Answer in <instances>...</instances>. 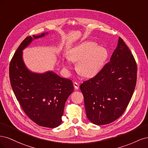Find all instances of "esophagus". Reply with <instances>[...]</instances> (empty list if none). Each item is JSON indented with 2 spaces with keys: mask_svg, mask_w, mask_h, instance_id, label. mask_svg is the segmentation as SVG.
I'll return each mask as SVG.
<instances>
[{
  "mask_svg": "<svg viewBox=\"0 0 148 148\" xmlns=\"http://www.w3.org/2000/svg\"><path fill=\"white\" fill-rule=\"evenodd\" d=\"M73 86H74V87H75V89H77V90L79 88V84H78V83H77V82H74V83H73Z\"/></svg>",
  "mask_w": 148,
  "mask_h": 148,
  "instance_id": "esophagus-1",
  "label": "esophagus"
}]
</instances>
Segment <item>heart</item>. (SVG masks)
<instances>
[{"instance_id": "1", "label": "heart", "mask_w": 148, "mask_h": 148, "mask_svg": "<svg viewBox=\"0 0 148 148\" xmlns=\"http://www.w3.org/2000/svg\"><path fill=\"white\" fill-rule=\"evenodd\" d=\"M108 52L95 41H88L74 47L68 52V59L76 62V70L83 77L92 78L101 70L107 59ZM65 67L68 68L67 64Z\"/></svg>"}]
</instances>
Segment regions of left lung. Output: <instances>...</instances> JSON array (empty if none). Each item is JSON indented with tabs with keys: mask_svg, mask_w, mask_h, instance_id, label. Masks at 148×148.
Here are the masks:
<instances>
[{
	"mask_svg": "<svg viewBox=\"0 0 148 148\" xmlns=\"http://www.w3.org/2000/svg\"><path fill=\"white\" fill-rule=\"evenodd\" d=\"M136 75L135 60L119 37L110 62L95 77L79 86L88 120L94 124L102 125L119 119L131 100Z\"/></svg>",
	"mask_w": 148,
	"mask_h": 148,
	"instance_id": "8db88e82",
	"label": "left lung"
}]
</instances>
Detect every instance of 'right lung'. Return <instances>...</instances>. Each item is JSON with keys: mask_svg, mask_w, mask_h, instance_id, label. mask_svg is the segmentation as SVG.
I'll return each instance as SVG.
<instances>
[{"mask_svg": "<svg viewBox=\"0 0 148 148\" xmlns=\"http://www.w3.org/2000/svg\"><path fill=\"white\" fill-rule=\"evenodd\" d=\"M47 34L28 36L21 43L10 63L9 77L16 99L28 117L39 126L56 128L62 123L66 101L73 91L72 82L53 71L33 72L23 59V51L33 40Z\"/></svg>", "mask_w": 148, "mask_h": 148, "instance_id": "add662e5", "label": "right lung"}]
</instances>
